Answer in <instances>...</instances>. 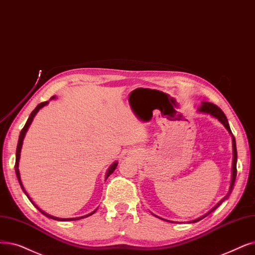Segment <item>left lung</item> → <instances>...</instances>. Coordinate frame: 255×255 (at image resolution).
I'll return each instance as SVG.
<instances>
[{"label": "left lung", "instance_id": "obj_1", "mask_svg": "<svg viewBox=\"0 0 255 255\" xmlns=\"http://www.w3.org/2000/svg\"><path fill=\"white\" fill-rule=\"evenodd\" d=\"M198 112H199V113H202V114H206V115H210L212 117H214V118L218 119V121H220L221 123H222V124L224 125V127L228 130V132H229L230 135H231V137H232V150H234V160H232V175H231V182H230V187H229V191H228L227 195H226V196L222 199V200H221L217 205H215L212 209H210L208 213H206L205 215H203V216H202V217H200V218L195 219V220H192V221H190V222H187V223H196V222H198V221H200V220L204 219L205 217H207L210 213H213L215 209H217L221 204L223 203V201H225V200H226V199L229 197V195L231 194L232 189H234L235 182H236V178H237V160H238V152H237L236 138H235L234 134H232V132H231V130H230V127H229V124H228V121H227L226 116L224 115V113H223L222 110H221L217 105H215V104H213V103H210V102H202V104L200 105V107L198 108ZM153 215H154V214H153ZM154 216H155V217H157L156 215H154ZM158 218H159V217H158ZM159 219H161V218H159ZM161 220L168 221V220H165V219H161ZM169 222L174 223L173 221H169ZM176 223H177V222H176Z\"/></svg>", "mask_w": 255, "mask_h": 255}]
</instances>
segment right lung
I'll use <instances>...</instances> for the list:
<instances>
[{
	"mask_svg": "<svg viewBox=\"0 0 255 255\" xmlns=\"http://www.w3.org/2000/svg\"><path fill=\"white\" fill-rule=\"evenodd\" d=\"M56 97L55 96H53L52 98H51V100L52 99H55ZM47 104H49V101H47V102H42V103H40V104H38L36 107H35V109L33 110V112L31 113V115L29 116V118H28V120H27V122H26V124H25V126H24V128L21 129V131H20V133H19V136H18V142H17V147H16V157H15V174H16V177H17V180H18V182H19V185H20V187H21V190L24 191V193L26 194V196L28 197V199L29 200L31 201V203L34 205L39 212L43 215V216H46V217H48V218H50V219H53V220H56V221H75V220H80V219H83V218H86V217H90V216H92L93 214H95L96 213V210H97V208L94 210V212H92V213H90V214H87V215H85V216H82V217H77V218H69V219H61V218H57V217H53V216H51V215H49V214H47L46 212H43L42 209H40L34 202H33L32 200H31V198L29 197V195L27 194V192L25 191V189H24V185H23V183H21V180H20V175H19V170H18V162H19V157H20V150H21V146H23V140H24V137H25V135H26V132L28 131V128L30 127V125H31V123H32V121H33V119H34V117L36 116V114L39 112V109H41L43 106H46ZM117 165H118V161H115L112 165H110V168L108 169V171H107V173H106V177H105V180L108 178L109 177V175H112L113 173H114V171L116 170V168H117Z\"/></svg>",
	"mask_w": 255,
	"mask_h": 255,
	"instance_id": "obj_1",
	"label": "right lung"
}]
</instances>
